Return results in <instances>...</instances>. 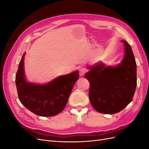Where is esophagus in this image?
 <instances>
[{
    "label": "esophagus",
    "mask_w": 149,
    "mask_h": 149,
    "mask_svg": "<svg viewBox=\"0 0 149 149\" xmlns=\"http://www.w3.org/2000/svg\"><path fill=\"white\" fill-rule=\"evenodd\" d=\"M79 74L81 76H83L86 73L87 70L84 67H81L79 68Z\"/></svg>",
    "instance_id": "1"
}]
</instances>
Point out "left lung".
<instances>
[{
	"instance_id": "1",
	"label": "left lung",
	"mask_w": 149,
	"mask_h": 149,
	"mask_svg": "<svg viewBox=\"0 0 149 149\" xmlns=\"http://www.w3.org/2000/svg\"><path fill=\"white\" fill-rule=\"evenodd\" d=\"M124 45L120 63L105 66L102 63L88 67L84 77L90 83L89 101L94 109L102 114H115L132 101L137 86V65L130 45Z\"/></svg>"
}]
</instances>
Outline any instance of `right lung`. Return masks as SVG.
Listing matches in <instances>:
<instances>
[{"label": "right lung", "instance_id": "add662e5", "mask_svg": "<svg viewBox=\"0 0 149 149\" xmlns=\"http://www.w3.org/2000/svg\"><path fill=\"white\" fill-rule=\"evenodd\" d=\"M22 57L15 76L18 96L21 103L36 115L56 116L63 110L76 81L79 71L60 76L45 84L28 82L24 71V56Z\"/></svg>", "mask_w": 149, "mask_h": 149}]
</instances>
